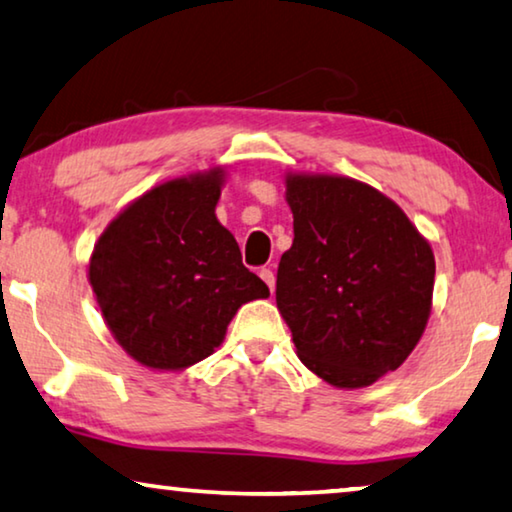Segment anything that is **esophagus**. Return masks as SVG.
Returning <instances> with one entry per match:
<instances>
[{
  "label": "esophagus",
  "instance_id": "1",
  "mask_svg": "<svg viewBox=\"0 0 512 512\" xmlns=\"http://www.w3.org/2000/svg\"><path fill=\"white\" fill-rule=\"evenodd\" d=\"M259 278H262L266 282V287H269L271 292H273V287H276V276H273V271L271 269H262V271H259Z\"/></svg>",
  "mask_w": 512,
  "mask_h": 512
}]
</instances>
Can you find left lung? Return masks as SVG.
<instances>
[{
    "label": "left lung",
    "mask_w": 512,
    "mask_h": 512,
    "mask_svg": "<svg viewBox=\"0 0 512 512\" xmlns=\"http://www.w3.org/2000/svg\"><path fill=\"white\" fill-rule=\"evenodd\" d=\"M294 243L276 301L308 370L338 388L400 368L425 331L434 255L398 204L345 177H287Z\"/></svg>",
    "instance_id": "8db88e82"
}]
</instances>
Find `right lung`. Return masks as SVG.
I'll use <instances>...</instances> for the list:
<instances>
[{
  "mask_svg": "<svg viewBox=\"0 0 512 512\" xmlns=\"http://www.w3.org/2000/svg\"><path fill=\"white\" fill-rule=\"evenodd\" d=\"M220 183L213 170L156 186L112 220L91 255L89 282L105 322L147 368L202 361L243 303L269 296L218 223Z\"/></svg>",
  "mask_w": 512,
  "mask_h": 512,
  "instance_id": "obj_1",
  "label": "right lung"
}]
</instances>
